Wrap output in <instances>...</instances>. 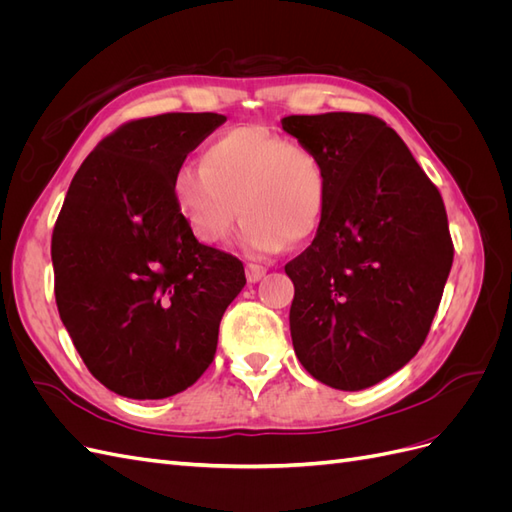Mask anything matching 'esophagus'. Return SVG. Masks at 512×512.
I'll use <instances>...</instances> for the list:
<instances>
[{
    "instance_id": "obj_1",
    "label": "esophagus",
    "mask_w": 512,
    "mask_h": 512,
    "mask_svg": "<svg viewBox=\"0 0 512 512\" xmlns=\"http://www.w3.org/2000/svg\"><path fill=\"white\" fill-rule=\"evenodd\" d=\"M267 275V267H262V265H254V262H250V265L245 267V277H247V282L250 284H256V282H260L262 277Z\"/></svg>"
}]
</instances>
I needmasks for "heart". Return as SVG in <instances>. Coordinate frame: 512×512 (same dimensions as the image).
Masks as SVG:
<instances>
[{
    "instance_id": "obj_1",
    "label": "heart",
    "mask_w": 512,
    "mask_h": 512,
    "mask_svg": "<svg viewBox=\"0 0 512 512\" xmlns=\"http://www.w3.org/2000/svg\"><path fill=\"white\" fill-rule=\"evenodd\" d=\"M179 213L194 237L222 243L239 213L245 254H273L312 237L327 205V170L314 149L260 128L215 136L200 166L173 183Z\"/></svg>"
}]
</instances>
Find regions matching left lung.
I'll return each mask as SVG.
<instances>
[{"label":"left lung","mask_w":512,"mask_h":512,"mask_svg":"<svg viewBox=\"0 0 512 512\" xmlns=\"http://www.w3.org/2000/svg\"><path fill=\"white\" fill-rule=\"evenodd\" d=\"M282 128L327 170L312 245L286 265L292 346L322 384L361 391L423 346L453 265L436 185L374 115H290Z\"/></svg>","instance_id":"left-lung-1"}]
</instances>
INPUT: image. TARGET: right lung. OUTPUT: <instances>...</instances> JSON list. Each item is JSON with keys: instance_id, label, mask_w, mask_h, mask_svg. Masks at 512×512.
Instances as JSON below:
<instances>
[{"instance_id": "add662e5", "label": "right lung", "mask_w": 512, "mask_h": 512, "mask_svg": "<svg viewBox=\"0 0 512 512\" xmlns=\"http://www.w3.org/2000/svg\"><path fill=\"white\" fill-rule=\"evenodd\" d=\"M226 121L166 113L123 123L89 153L53 230L59 318L106 389L164 399L211 365L220 320L245 286L241 260L198 243L173 183Z\"/></svg>"}]
</instances>
